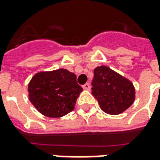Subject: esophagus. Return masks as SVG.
I'll use <instances>...</instances> for the list:
<instances>
[{
  "instance_id": "34e87169",
  "label": "esophagus",
  "mask_w": 160,
  "mask_h": 160,
  "mask_svg": "<svg viewBox=\"0 0 160 160\" xmlns=\"http://www.w3.org/2000/svg\"><path fill=\"white\" fill-rule=\"evenodd\" d=\"M82 87L84 90H85V91H90V89H91V85H90L89 83H86V84H85V85H83Z\"/></svg>"
}]
</instances>
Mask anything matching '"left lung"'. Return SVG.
<instances>
[{"label": "left lung", "mask_w": 160, "mask_h": 160, "mask_svg": "<svg viewBox=\"0 0 160 160\" xmlns=\"http://www.w3.org/2000/svg\"><path fill=\"white\" fill-rule=\"evenodd\" d=\"M92 95L101 109L110 115H118L131 107L135 100L133 84L106 65L94 69Z\"/></svg>", "instance_id": "8db88e82"}]
</instances>
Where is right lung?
Returning a JSON list of instances; mask_svg holds the SVG:
<instances>
[{
    "label": "right lung",
    "instance_id": "1",
    "mask_svg": "<svg viewBox=\"0 0 160 160\" xmlns=\"http://www.w3.org/2000/svg\"><path fill=\"white\" fill-rule=\"evenodd\" d=\"M28 98L41 114L48 118H62L75 108L82 92L76 75L66 69L40 71L28 85Z\"/></svg>",
    "mask_w": 160,
    "mask_h": 160
}]
</instances>
